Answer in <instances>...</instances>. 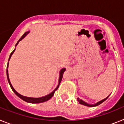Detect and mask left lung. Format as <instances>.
<instances>
[{"label": "left lung", "instance_id": "1", "mask_svg": "<svg viewBox=\"0 0 124 124\" xmlns=\"http://www.w3.org/2000/svg\"><path fill=\"white\" fill-rule=\"evenodd\" d=\"M109 96H108V97H106V99H103V100L101 101H99V102H97V103H96V104H93V105L89 104H87V103H86V102H85L83 101H82L81 99H79V98H77V100H78V101L79 102V104H83V105H84V106H88V107H95V106H99V105L101 104V103H102L103 102L105 101H106V99H107V98H108V97H109Z\"/></svg>", "mask_w": 124, "mask_h": 124}]
</instances>
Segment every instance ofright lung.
I'll return each mask as SVG.
<instances>
[{
    "label": "right lung",
    "instance_id": "1",
    "mask_svg": "<svg viewBox=\"0 0 124 124\" xmlns=\"http://www.w3.org/2000/svg\"><path fill=\"white\" fill-rule=\"evenodd\" d=\"M28 33V32L25 33H24L23 35L22 36V37L20 38L19 40H18V42H17V43H16V45H15V46L17 45V44H18V41H20V40H22L23 38L24 37H25V36H26V35H27V34ZM15 49L14 50V51H12V52L11 53L10 55L9 58H8V61H9V60H10V58L11 56L12 55V54H13V53H14V51H15ZM8 64H7V68H8ZM65 70H66L65 68H63V69H62V70H61V71H60V79H59V84H58V86L56 87V88L55 89H54V90L52 92V93H50V94L47 95V96H44V97H40V98H33V97H25V96H22V95L20 94H18V93H17V92L15 90V89H14V87H13L12 86V84H11L10 81V80H9V78H8V70H7V79H8V83H9L11 89H12L13 91H14V93H15V94L17 95V96H18V97H19L20 98V99H22V100H23L24 101L27 102H29V103H33H33H40V102H45V101H48L49 99H51V97H52L53 96V95H54V93H55V91L57 90V89H58V87H59V85H60V83H61V80H62V78H63V73H64V72L65 71Z\"/></svg>",
    "mask_w": 124,
    "mask_h": 124
}]
</instances>
